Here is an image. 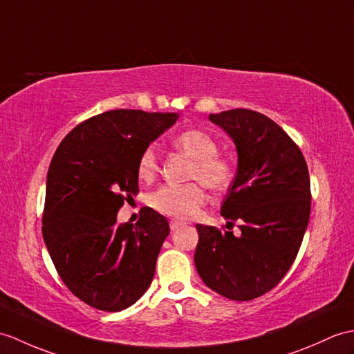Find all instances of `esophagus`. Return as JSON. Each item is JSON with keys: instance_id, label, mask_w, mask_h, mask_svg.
I'll list each match as a JSON object with an SVG mask.
<instances>
[{"instance_id": "obj_1", "label": "esophagus", "mask_w": 354, "mask_h": 354, "mask_svg": "<svg viewBox=\"0 0 354 354\" xmlns=\"http://www.w3.org/2000/svg\"><path fill=\"white\" fill-rule=\"evenodd\" d=\"M183 225H184L183 221H179V220H170V229H171V231H176V229H179Z\"/></svg>"}]
</instances>
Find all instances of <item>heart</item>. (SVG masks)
<instances>
[{"instance_id":"1","label":"heart","mask_w":354,"mask_h":354,"mask_svg":"<svg viewBox=\"0 0 354 354\" xmlns=\"http://www.w3.org/2000/svg\"><path fill=\"white\" fill-rule=\"evenodd\" d=\"M176 151L192 158L187 178L196 179L187 184H166L149 196V205L162 216L190 218L207 202L205 187L212 192H223L235 176L234 162L218 153L217 140L203 129H185L171 140ZM160 161L153 146H147L137 161V175L143 180H152L158 174ZM203 183L201 185L200 183Z\"/></svg>"}]
</instances>
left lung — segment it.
Masks as SVG:
<instances>
[{"mask_svg": "<svg viewBox=\"0 0 354 354\" xmlns=\"http://www.w3.org/2000/svg\"><path fill=\"white\" fill-rule=\"evenodd\" d=\"M232 137L238 171L221 216L241 235L197 225L194 253L205 285L236 301L273 290L297 257L310 214V180L294 140L262 113L235 109L209 114Z\"/></svg>", "mask_w": 354, "mask_h": 354, "instance_id": "1", "label": "left lung"}]
</instances>
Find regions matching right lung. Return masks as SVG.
<instances>
[{
    "label": "right lung",
    "mask_w": 354,
    "mask_h": 354,
    "mask_svg": "<svg viewBox=\"0 0 354 354\" xmlns=\"http://www.w3.org/2000/svg\"><path fill=\"white\" fill-rule=\"evenodd\" d=\"M176 113L110 110L73 128L46 176L42 234L63 283L88 306L127 309L149 288L170 227L149 207L137 223L118 211L138 193L137 161Z\"/></svg>",
    "instance_id": "obj_1"
}]
</instances>
